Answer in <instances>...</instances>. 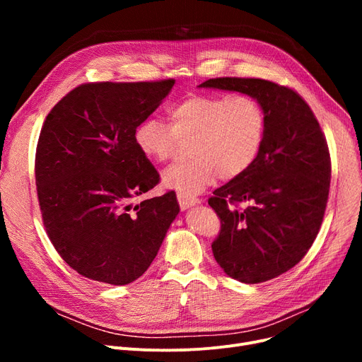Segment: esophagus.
<instances>
[{
	"label": "esophagus",
	"mask_w": 362,
	"mask_h": 362,
	"mask_svg": "<svg viewBox=\"0 0 362 362\" xmlns=\"http://www.w3.org/2000/svg\"><path fill=\"white\" fill-rule=\"evenodd\" d=\"M177 201H179V205H180V210H187V208H191L194 205H198L201 201L198 198H187V197H183V195H177Z\"/></svg>",
	"instance_id": "obj_1"
}]
</instances>
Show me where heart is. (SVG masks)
<instances>
[{"mask_svg": "<svg viewBox=\"0 0 362 362\" xmlns=\"http://www.w3.org/2000/svg\"><path fill=\"white\" fill-rule=\"evenodd\" d=\"M167 126L157 117L144 119L135 129V145L152 163H165L179 142L191 139L189 158L163 173L165 187L191 198L217 176L232 180L257 161L267 119L261 104L246 93H192L171 105Z\"/></svg>", "mask_w": 362, "mask_h": 362, "instance_id": "heart-1", "label": "heart"}]
</instances>
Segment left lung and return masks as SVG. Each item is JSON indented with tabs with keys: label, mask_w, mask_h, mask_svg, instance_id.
Returning a JSON list of instances; mask_svg holds the SVG:
<instances>
[{
	"label": "left lung",
	"mask_w": 362,
	"mask_h": 362,
	"mask_svg": "<svg viewBox=\"0 0 362 362\" xmlns=\"http://www.w3.org/2000/svg\"><path fill=\"white\" fill-rule=\"evenodd\" d=\"M199 86L251 95L265 112L257 161L216 189L208 204L221 221L211 248L224 273L242 283L267 281L295 267L318 235L332 176L326 136L305 100L288 86L254 78ZM240 202L249 206L240 211Z\"/></svg>",
	"instance_id": "obj_1"
}]
</instances>
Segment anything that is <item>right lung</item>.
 Returning <instances> with one entry per match:
<instances>
[{"label": "right lung", "mask_w": 362, "mask_h": 362, "mask_svg": "<svg viewBox=\"0 0 362 362\" xmlns=\"http://www.w3.org/2000/svg\"><path fill=\"white\" fill-rule=\"evenodd\" d=\"M173 85H79L44 122L35 156L42 221L55 251L83 277L116 286L136 280L179 214L175 192L132 202L160 182L135 145V129Z\"/></svg>", "instance_id": "add662e5"}]
</instances>
